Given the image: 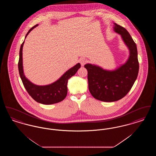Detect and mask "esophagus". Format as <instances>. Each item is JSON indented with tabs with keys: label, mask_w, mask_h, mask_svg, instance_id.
Returning <instances> with one entry per match:
<instances>
[{
	"label": "esophagus",
	"mask_w": 156,
	"mask_h": 156,
	"mask_svg": "<svg viewBox=\"0 0 156 156\" xmlns=\"http://www.w3.org/2000/svg\"><path fill=\"white\" fill-rule=\"evenodd\" d=\"M80 62L81 66H83L87 62V59H85V58H82L80 60Z\"/></svg>",
	"instance_id": "1"
}]
</instances>
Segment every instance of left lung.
I'll return each instance as SVG.
<instances>
[{
	"mask_svg": "<svg viewBox=\"0 0 156 156\" xmlns=\"http://www.w3.org/2000/svg\"><path fill=\"white\" fill-rule=\"evenodd\" d=\"M114 31L120 34L128 47L130 55L126 62L113 71L87 64L89 92L96 99L115 102L125 97L137 79L139 64L136 43L126 29L114 23Z\"/></svg>",
	"mask_w": 156,
	"mask_h": 156,
	"instance_id": "1",
	"label": "left lung"
}]
</instances>
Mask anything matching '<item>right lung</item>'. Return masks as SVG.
Masks as SVG:
<instances>
[{"label": "right lung", "mask_w": 156, "mask_h": 156, "mask_svg": "<svg viewBox=\"0 0 156 156\" xmlns=\"http://www.w3.org/2000/svg\"><path fill=\"white\" fill-rule=\"evenodd\" d=\"M37 26L38 24H36L30 29L26 34L25 38L30 31ZM24 42V41L20 46L18 68L20 76L25 89L34 100L40 104L51 105L57 104L63 101L67 95L68 80L76 74L78 69L81 67V64L80 63L76 64L66 71L57 81L52 83L44 86L35 85L26 78L23 73L22 50Z\"/></svg>", "instance_id": "1"}]
</instances>
